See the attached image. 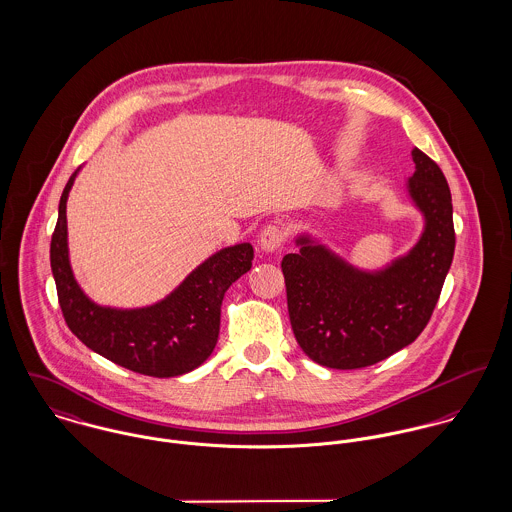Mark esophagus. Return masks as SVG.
<instances>
[{"mask_svg":"<svg viewBox=\"0 0 512 512\" xmlns=\"http://www.w3.org/2000/svg\"><path fill=\"white\" fill-rule=\"evenodd\" d=\"M284 242H286V230L280 224H268L260 232V238H258L260 250L266 252V254H272V252L280 250L284 246Z\"/></svg>","mask_w":512,"mask_h":512,"instance_id":"obj_1","label":"esophagus"}]
</instances>
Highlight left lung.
Here are the masks:
<instances>
[{
    "label": "left lung",
    "mask_w": 512,
    "mask_h": 512,
    "mask_svg": "<svg viewBox=\"0 0 512 512\" xmlns=\"http://www.w3.org/2000/svg\"><path fill=\"white\" fill-rule=\"evenodd\" d=\"M406 183L424 219L416 244L376 270H363L309 232L286 254L288 311L303 353L329 368H363L408 347L428 325L449 272L455 230L451 193L436 161L418 147Z\"/></svg>",
    "instance_id": "obj_1"
}]
</instances>
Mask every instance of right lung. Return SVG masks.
<instances>
[{
  "label": "right lung",
  "instance_id": "right-lung-1",
  "mask_svg": "<svg viewBox=\"0 0 512 512\" xmlns=\"http://www.w3.org/2000/svg\"><path fill=\"white\" fill-rule=\"evenodd\" d=\"M74 171L61 195L51 238V270L65 321L94 353L128 370L169 378L195 370L215 351L226 290L252 268L250 242L226 246L199 264L163 299L134 309L94 303L74 280L69 258L67 201Z\"/></svg>",
  "mask_w": 512,
  "mask_h": 512
}]
</instances>
